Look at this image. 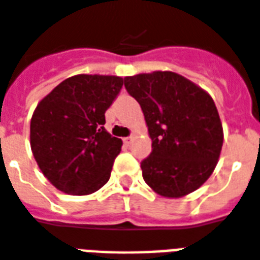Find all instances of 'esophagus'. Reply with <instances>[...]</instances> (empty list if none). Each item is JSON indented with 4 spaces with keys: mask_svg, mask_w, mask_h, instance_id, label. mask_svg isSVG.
Returning a JSON list of instances; mask_svg holds the SVG:
<instances>
[{
    "mask_svg": "<svg viewBox=\"0 0 260 260\" xmlns=\"http://www.w3.org/2000/svg\"><path fill=\"white\" fill-rule=\"evenodd\" d=\"M123 141H124V144H126V145H130V144L133 143V136H128V137L124 138Z\"/></svg>",
    "mask_w": 260,
    "mask_h": 260,
    "instance_id": "obj_1",
    "label": "esophagus"
}]
</instances>
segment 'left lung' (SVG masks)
Listing matches in <instances>:
<instances>
[{"label":"left lung","mask_w":260,"mask_h":260,"mask_svg":"<svg viewBox=\"0 0 260 260\" xmlns=\"http://www.w3.org/2000/svg\"><path fill=\"white\" fill-rule=\"evenodd\" d=\"M143 109L152 152L141 162L145 183L162 197L180 198L209 179L223 145V127L212 96L173 72L124 77Z\"/></svg>","instance_id":"obj_1"}]
</instances>
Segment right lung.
<instances>
[{"mask_svg": "<svg viewBox=\"0 0 260 260\" xmlns=\"http://www.w3.org/2000/svg\"><path fill=\"white\" fill-rule=\"evenodd\" d=\"M122 86L117 76L77 75L37 105L30 145L43 174L58 190L88 195L108 183L122 140L105 130V112Z\"/></svg>", "mask_w": 260, "mask_h": 260, "instance_id": "1", "label": "right lung"}]
</instances>
